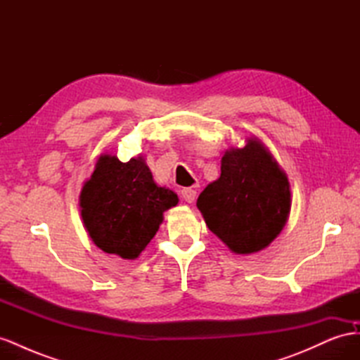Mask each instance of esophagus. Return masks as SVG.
<instances>
[{
	"instance_id": "esophagus-1",
	"label": "esophagus",
	"mask_w": 360,
	"mask_h": 360,
	"mask_svg": "<svg viewBox=\"0 0 360 360\" xmlns=\"http://www.w3.org/2000/svg\"><path fill=\"white\" fill-rule=\"evenodd\" d=\"M181 198L191 204L195 201V198H197V191L192 188H184L181 189Z\"/></svg>"
}]
</instances>
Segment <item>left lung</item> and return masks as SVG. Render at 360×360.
<instances>
[{"label":"left lung","mask_w":360,"mask_h":360,"mask_svg":"<svg viewBox=\"0 0 360 360\" xmlns=\"http://www.w3.org/2000/svg\"><path fill=\"white\" fill-rule=\"evenodd\" d=\"M209 230L237 255L267 248L282 231L291 210L285 171L255 136L225 151L221 177L207 184L197 201Z\"/></svg>","instance_id":"left-lung-1"}]
</instances>
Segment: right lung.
Wrapping results in <instances>:
<instances>
[{
	"label": "right lung",
	"mask_w": 360,
	"mask_h": 360,
	"mask_svg": "<svg viewBox=\"0 0 360 360\" xmlns=\"http://www.w3.org/2000/svg\"><path fill=\"white\" fill-rule=\"evenodd\" d=\"M177 193L153 180L144 156L129 162L103 153L79 193L84 228L106 254L135 259L158 233Z\"/></svg>",
	"instance_id": "1"
}]
</instances>
